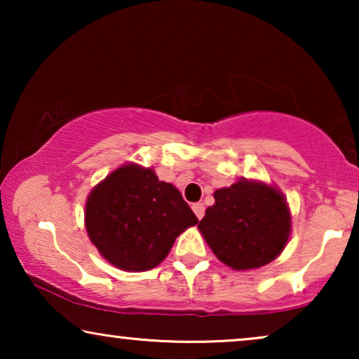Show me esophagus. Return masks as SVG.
<instances>
[{"label":"esophagus","mask_w":359,"mask_h":359,"mask_svg":"<svg viewBox=\"0 0 359 359\" xmlns=\"http://www.w3.org/2000/svg\"><path fill=\"white\" fill-rule=\"evenodd\" d=\"M193 210H194L196 217H198L199 220L204 217V210H205V208H204L203 203H196V204H193Z\"/></svg>","instance_id":"esophagus-1"}]
</instances>
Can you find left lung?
<instances>
[{
	"instance_id": "obj_1",
	"label": "left lung",
	"mask_w": 359,
	"mask_h": 359,
	"mask_svg": "<svg viewBox=\"0 0 359 359\" xmlns=\"http://www.w3.org/2000/svg\"><path fill=\"white\" fill-rule=\"evenodd\" d=\"M199 230L220 262L253 269L273 262L286 247L291 214L278 189L242 180L214 193Z\"/></svg>"
}]
</instances>
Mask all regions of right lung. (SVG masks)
Here are the masks:
<instances>
[{
	"label": "right lung",
	"instance_id": "right-lung-1",
	"mask_svg": "<svg viewBox=\"0 0 359 359\" xmlns=\"http://www.w3.org/2000/svg\"><path fill=\"white\" fill-rule=\"evenodd\" d=\"M86 232L107 262L147 271L166 258L178 235L198 224L173 184L154 170L124 165L101 181L86 201Z\"/></svg>",
	"mask_w": 359,
	"mask_h": 359
}]
</instances>
